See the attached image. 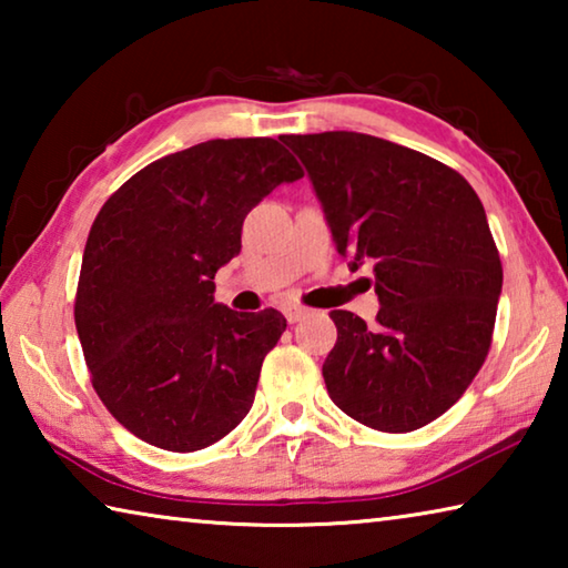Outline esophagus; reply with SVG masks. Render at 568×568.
Returning <instances> with one entry per match:
<instances>
[{"instance_id": "obj_1", "label": "esophagus", "mask_w": 568, "mask_h": 568, "mask_svg": "<svg viewBox=\"0 0 568 568\" xmlns=\"http://www.w3.org/2000/svg\"><path fill=\"white\" fill-rule=\"evenodd\" d=\"M283 313H285L287 323H297V321H303L305 315H307V307H303V305H285Z\"/></svg>"}]
</instances>
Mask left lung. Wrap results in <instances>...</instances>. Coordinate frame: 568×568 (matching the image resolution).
I'll use <instances>...</instances> for the list:
<instances>
[{
  "mask_svg": "<svg viewBox=\"0 0 568 568\" xmlns=\"http://www.w3.org/2000/svg\"><path fill=\"white\" fill-rule=\"evenodd\" d=\"M353 267L373 263L376 325L333 311L328 396L363 426L408 434L464 396L484 365L504 271L474 187L396 142L363 132L285 134Z\"/></svg>",
  "mask_w": 568,
  "mask_h": 568,
  "instance_id": "left-lung-1",
  "label": "left lung"
}]
</instances>
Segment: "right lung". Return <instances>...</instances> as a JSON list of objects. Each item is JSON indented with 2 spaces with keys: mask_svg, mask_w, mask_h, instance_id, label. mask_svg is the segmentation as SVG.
<instances>
[{
  "mask_svg": "<svg viewBox=\"0 0 568 568\" xmlns=\"http://www.w3.org/2000/svg\"><path fill=\"white\" fill-rule=\"evenodd\" d=\"M301 178L273 138L207 140L150 162L94 217L77 335L100 400L145 444L190 454L247 416L287 323L215 303L213 281L250 210Z\"/></svg>",
  "mask_w": 568,
  "mask_h": 568,
  "instance_id": "add662e5",
  "label": "right lung"
}]
</instances>
